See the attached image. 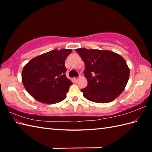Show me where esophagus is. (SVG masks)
<instances>
[{
  "label": "esophagus",
  "mask_w": 152,
  "mask_h": 152,
  "mask_svg": "<svg viewBox=\"0 0 152 152\" xmlns=\"http://www.w3.org/2000/svg\"><path fill=\"white\" fill-rule=\"evenodd\" d=\"M73 80H74V82H78V81L79 78H74V79H73Z\"/></svg>",
  "instance_id": "1"
}]
</instances>
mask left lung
<instances>
[{
	"mask_svg": "<svg viewBox=\"0 0 152 152\" xmlns=\"http://www.w3.org/2000/svg\"><path fill=\"white\" fill-rule=\"evenodd\" d=\"M76 51L86 66L83 74L88 86L81 90L83 96L97 103L110 102L119 96L130 74L124 58L110 50L78 48Z\"/></svg>",
	"mask_w": 152,
	"mask_h": 152,
	"instance_id": "obj_1",
	"label": "left lung"
}]
</instances>
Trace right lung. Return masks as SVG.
<instances>
[{
  "label": "right lung",
  "instance_id": "add662e5",
  "mask_svg": "<svg viewBox=\"0 0 152 152\" xmlns=\"http://www.w3.org/2000/svg\"><path fill=\"white\" fill-rule=\"evenodd\" d=\"M70 49L54 50L34 57L25 64L21 80L25 89L37 101L56 104L66 97L71 80L65 75L64 61Z\"/></svg>",
  "mask_w": 152,
  "mask_h": 152
}]
</instances>
